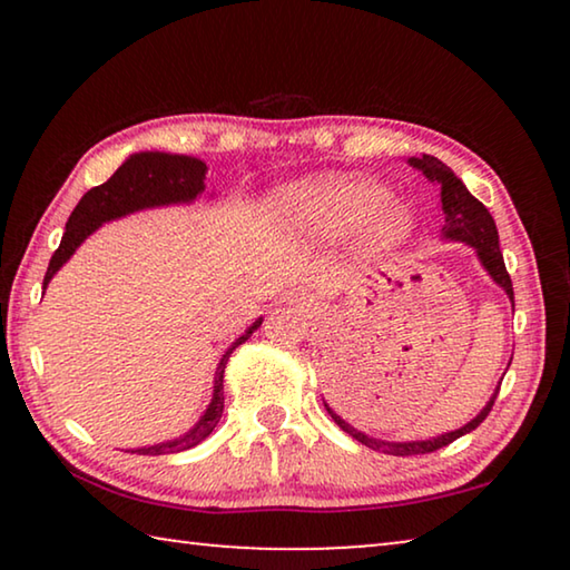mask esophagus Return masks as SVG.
Segmentation results:
<instances>
[{
  "mask_svg": "<svg viewBox=\"0 0 570 570\" xmlns=\"http://www.w3.org/2000/svg\"><path fill=\"white\" fill-rule=\"evenodd\" d=\"M288 302L296 304V306H312L314 298H308V296H304V294H296V296H288Z\"/></svg>",
  "mask_w": 570,
  "mask_h": 570,
  "instance_id": "esophagus-1",
  "label": "esophagus"
}]
</instances>
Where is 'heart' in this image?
Returning <instances> with one entry per match:
<instances>
[{"label": "heart", "instance_id": "1", "mask_svg": "<svg viewBox=\"0 0 570 570\" xmlns=\"http://www.w3.org/2000/svg\"><path fill=\"white\" fill-rule=\"evenodd\" d=\"M282 216L322 234L360 224V244L372 254H387L412 236V210L390 198L382 183L362 176H320L278 193Z\"/></svg>", "mask_w": 570, "mask_h": 570}]
</instances>
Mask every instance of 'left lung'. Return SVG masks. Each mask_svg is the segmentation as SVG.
I'll list each match as a JSON object with an SVG mask.
<instances>
[{"instance_id":"1","label":"left lung","mask_w":570,"mask_h":570,"mask_svg":"<svg viewBox=\"0 0 570 570\" xmlns=\"http://www.w3.org/2000/svg\"><path fill=\"white\" fill-rule=\"evenodd\" d=\"M410 166L422 170L424 178H428L430 183H435V186H440L442 214H445L442 238L458 240V244H468L470 248H475L480 266L485 268L488 276L493 278L500 288H503L510 298V304H513V282H510V276L505 272L503 250H500V240H498V228H495L493 216H490V210L482 206L480 200L465 188V183H462L455 173H452L445 163L438 160L435 156L410 158ZM498 390H500V384L495 387L493 397L488 400L485 407H482L468 424H462L460 430H452V432H445V435H438L430 440H410V442H390V440L366 435V432L352 428V424L346 422L342 414H336L326 402H324V407L332 414V420L346 432V435L354 438L356 442H362V445H366L370 450L384 452V455L407 458V455H424V452H435L475 430L478 424L488 417V412H490V407H493V402L498 397Z\"/></svg>"}]
</instances>
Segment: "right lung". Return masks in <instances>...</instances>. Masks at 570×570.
I'll list each match as a JSON object with an SVG mask.
<instances>
[{
    "label": "right lung",
    "mask_w": 570,
    "mask_h": 570,
    "mask_svg": "<svg viewBox=\"0 0 570 570\" xmlns=\"http://www.w3.org/2000/svg\"><path fill=\"white\" fill-rule=\"evenodd\" d=\"M206 163L190 156H173V153L158 150L132 153V156L112 173L110 180H105L102 186L90 188L80 198V204L75 206L65 224L60 248L55 250L50 266H47L42 288H47V284L52 282V276L70 262V256L80 248L82 240L95 234L102 224L138 214V210L146 208L193 204V200L206 190ZM262 322L264 316H258V320L228 346L226 354L220 356L214 377V394H210L208 407L188 432H183L176 440H166L148 448H132L128 452H138V455H166V452L188 450L193 445H198V442H204L210 432H214L220 414H224V372L228 356L238 344H244L248 336L262 326Z\"/></svg>",
    "instance_id": "1"
}]
</instances>
